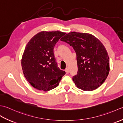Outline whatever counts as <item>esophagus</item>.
<instances>
[{
    "label": "esophagus",
    "instance_id": "34e87169",
    "mask_svg": "<svg viewBox=\"0 0 123 123\" xmlns=\"http://www.w3.org/2000/svg\"><path fill=\"white\" fill-rule=\"evenodd\" d=\"M69 68H66V69H65V72H66V73H69Z\"/></svg>",
    "mask_w": 123,
    "mask_h": 123
}]
</instances>
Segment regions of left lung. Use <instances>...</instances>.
Here are the masks:
<instances>
[{
    "label": "left lung",
    "instance_id": "1",
    "mask_svg": "<svg viewBox=\"0 0 123 123\" xmlns=\"http://www.w3.org/2000/svg\"><path fill=\"white\" fill-rule=\"evenodd\" d=\"M73 48L78 71L73 80L79 89L93 91L104 83L110 71L109 59L104 44L93 35L72 32L61 39Z\"/></svg>",
    "mask_w": 123,
    "mask_h": 123
}]
</instances>
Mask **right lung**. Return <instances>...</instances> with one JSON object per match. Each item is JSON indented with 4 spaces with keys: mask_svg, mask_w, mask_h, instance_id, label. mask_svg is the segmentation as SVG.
Masks as SVG:
<instances>
[{
    "mask_svg": "<svg viewBox=\"0 0 123 123\" xmlns=\"http://www.w3.org/2000/svg\"><path fill=\"white\" fill-rule=\"evenodd\" d=\"M65 33L41 31L26 44L21 60L24 75L34 88L48 91L56 87L65 74L57 66L54 53L55 44Z\"/></svg>",
    "mask_w": 123,
    "mask_h": 123,
    "instance_id": "right-lung-1",
    "label": "right lung"
}]
</instances>
